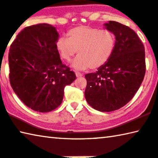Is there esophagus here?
I'll return each instance as SVG.
<instances>
[{"instance_id":"1","label":"esophagus","mask_w":158,"mask_h":158,"mask_svg":"<svg viewBox=\"0 0 158 158\" xmlns=\"http://www.w3.org/2000/svg\"><path fill=\"white\" fill-rule=\"evenodd\" d=\"M76 75L77 77H82V74L81 73L77 72V71L76 72Z\"/></svg>"}]
</instances>
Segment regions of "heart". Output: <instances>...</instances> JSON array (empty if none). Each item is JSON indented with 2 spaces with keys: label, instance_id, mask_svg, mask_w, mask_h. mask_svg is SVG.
<instances>
[{
  "label": "heart",
  "instance_id": "heart-1",
  "mask_svg": "<svg viewBox=\"0 0 158 158\" xmlns=\"http://www.w3.org/2000/svg\"><path fill=\"white\" fill-rule=\"evenodd\" d=\"M115 47V37L108 30H99L80 25L67 32V38L61 37L56 42V48L65 61L71 60L77 51L73 66L78 70L99 69L110 59Z\"/></svg>",
  "mask_w": 158,
  "mask_h": 158
}]
</instances>
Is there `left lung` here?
<instances>
[{
	"mask_svg": "<svg viewBox=\"0 0 158 158\" xmlns=\"http://www.w3.org/2000/svg\"><path fill=\"white\" fill-rule=\"evenodd\" d=\"M116 37L110 59L96 73L86 74L85 97L94 110L110 112L134 97L145 73V48L137 34L118 22L105 24Z\"/></svg>",
	"mask_w": 158,
	"mask_h": 158,
	"instance_id": "left-lung-1",
	"label": "left lung"
}]
</instances>
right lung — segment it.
<instances>
[{"label":"right lung","mask_w":158,"mask_h":158,"mask_svg":"<svg viewBox=\"0 0 158 158\" xmlns=\"http://www.w3.org/2000/svg\"><path fill=\"white\" fill-rule=\"evenodd\" d=\"M59 34L48 24L24 28L11 44L9 79L21 101L39 112H48L61 104L65 85L76 78L60 59Z\"/></svg>","instance_id":"right-lung-1"}]
</instances>
